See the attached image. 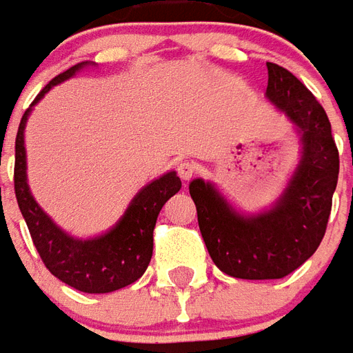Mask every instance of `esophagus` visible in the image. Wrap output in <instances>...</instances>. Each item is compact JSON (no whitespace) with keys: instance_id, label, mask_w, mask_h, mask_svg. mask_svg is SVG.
Returning a JSON list of instances; mask_svg holds the SVG:
<instances>
[{"instance_id":"34e87169","label":"esophagus","mask_w":353,"mask_h":353,"mask_svg":"<svg viewBox=\"0 0 353 353\" xmlns=\"http://www.w3.org/2000/svg\"><path fill=\"white\" fill-rule=\"evenodd\" d=\"M176 170H177V174H179V177L187 181V179H191L192 177V174H194L196 166H194L191 161H179L177 162Z\"/></svg>"}]
</instances>
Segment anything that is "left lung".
<instances>
[{
  "label": "left lung",
  "instance_id": "1",
  "mask_svg": "<svg viewBox=\"0 0 353 353\" xmlns=\"http://www.w3.org/2000/svg\"><path fill=\"white\" fill-rule=\"evenodd\" d=\"M266 98L295 124L303 157L280 200L268 212L238 214L214 185L192 179L191 199L210 257L219 270L242 280H278L310 259L325 234L339 179V149L316 96L272 62Z\"/></svg>",
  "mask_w": 353,
  "mask_h": 353
}]
</instances>
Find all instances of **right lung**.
I'll return each instance as SVG.
<instances>
[{
    "label": "right lung",
    "mask_w": 353,
    "mask_h": 353,
    "mask_svg": "<svg viewBox=\"0 0 353 353\" xmlns=\"http://www.w3.org/2000/svg\"><path fill=\"white\" fill-rule=\"evenodd\" d=\"M87 62L70 68L50 81L35 96L32 105L22 115L14 141V194L22 217L32 234L39 257L52 276L83 293H111L139 280L153 255V230L157 217L170 196L181 189L176 172H168L145 185L134 196L130 206L115 227L105 234L79 240L54 225L30 192L26 181V149L24 128L30 111L50 88L70 79Z\"/></svg>",
    "instance_id": "add662e5"
}]
</instances>
